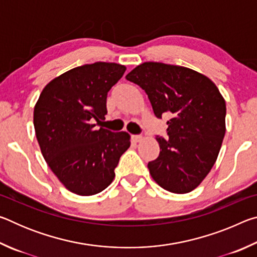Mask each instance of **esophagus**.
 <instances>
[{"mask_svg": "<svg viewBox=\"0 0 257 257\" xmlns=\"http://www.w3.org/2000/svg\"><path fill=\"white\" fill-rule=\"evenodd\" d=\"M132 139H133V142H135V143H138V142H141L142 139H143V136H141V135H133L132 136Z\"/></svg>", "mask_w": 257, "mask_h": 257, "instance_id": "34e87169", "label": "esophagus"}]
</instances>
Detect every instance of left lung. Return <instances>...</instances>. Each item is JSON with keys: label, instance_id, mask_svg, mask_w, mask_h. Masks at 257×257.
I'll return each instance as SVG.
<instances>
[{"label": "left lung", "instance_id": "1", "mask_svg": "<svg viewBox=\"0 0 257 257\" xmlns=\"http://www.w3.org/2000/svg\"><path fill=\"white\" fill-rule=\"evenodd\" d=\"M125 78L145 90L158 118L170 116L169 138L156 137L160 155L147 164L152 178L175 194L197 188L225 134V101L216 85L193 69L161 62L139 64Z\"/></svg>", "mask_w": 257, "mask_h": 257}]
</instances>
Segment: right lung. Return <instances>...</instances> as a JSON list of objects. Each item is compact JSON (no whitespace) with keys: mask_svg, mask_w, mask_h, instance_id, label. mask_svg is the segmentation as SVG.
<instances>
[{"mask_svg":"<svg viewBox=\"0 0 257 257\" xmlns=\"http://www.w3.org/2000/svg\"><path fill=\"white\" fill-rule=\"evenodd\" d=\"M124 66L95 62L52 79L34 107V127L43 156L68 190L80 196L101 193L130 146V135L95 128L105 119L107 92Z\"/></svg>","mask_w":257,"mask_h":257,"instance_id":"obj_1","label":"right lung"}]
</instances>
